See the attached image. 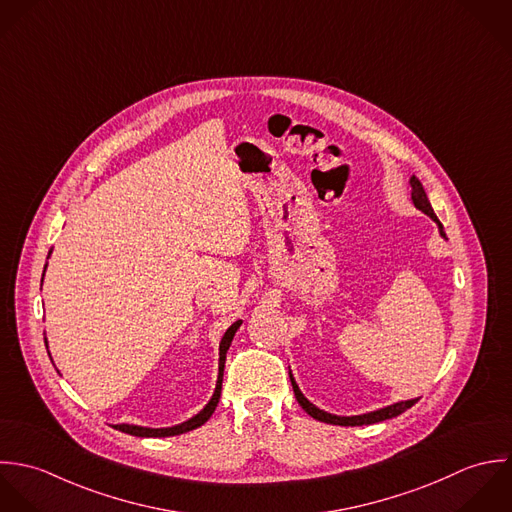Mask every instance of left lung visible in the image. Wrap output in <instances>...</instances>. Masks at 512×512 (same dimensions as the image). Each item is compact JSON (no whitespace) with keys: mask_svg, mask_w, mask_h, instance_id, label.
<instances>
[{"mask_svg":"<svg viewBox=\"0 0 512 512\" xmlns=\"http://www.w3.org/2000/svg\"><path fill=\"white\" fill-rule=\"evenodd\" d=\"M411 202H413V205H415L419 211H423L425 215H429V217L437 223L439 235H441L443 239H447L441 221H439L437 215L433 213V207H431L429 200H427V194H425L421 182H419L415 176H411ZM289 376H291V384H293L297 402L301 404V408L305 409L310 417H314V419H318V421H324V423L344 425V427H348V425H350V427H354V425H370V423H378V421L396 417V415H400V413H404L406 409L411 408V406L419 400V398H413V400H406V402H396V404H392V406L374 409V411H366V413H360V415H336V413H328V411H324V409L316 408L312 402H308L307 398H305V394L301 392V388H299V384H297L293 372H289Z\"/></svg>","mask_w":512,"mask_h":512,"instance_id":"left-lung-1","label":"left lung"}]
</instances>
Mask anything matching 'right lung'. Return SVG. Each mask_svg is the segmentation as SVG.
Segmentation results:
<instances>
[{
    "mask_svg": "<svg viewBox=\"0 0 512 512\" xmlns=\"http://www.w3.org/2000/svg\"><path fill=\"white\" fill-rule=\"evenodd\" d=\"M51 257V251L47 255V259ZM47 269V265H45ZM45 269H43V277H45ZM243 320H235L223 334L221 342H219V368H217V382H215V390H213V396L209 398V402L205 404L204 409H200L196 415H192L190 419L178 423V425H172V427H142V425H134V423H116L112 425L114 429L122 431V433H128V435H136V437H172V435H180V433H188L200 425H204L205 421L211 417V413L217 408V402L221 398V382H223V368H225V356H227V350L231 346V340L237 332V328L241 326ZM45 346L49 348L47 340H45Z\"/></svg>",
    "mask_w": 512,
    "mask_h": 512,
    "instance_id": "obj_1",
    "label": "right lung"
}]
</instances>
